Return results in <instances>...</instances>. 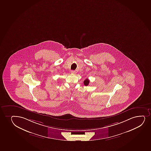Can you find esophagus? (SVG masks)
I'll return each mask as SVG.
<instances>
[{
	"mask_svg": "<svg viewBox=\"0 0 151 151\" xmlns=\"http://www.w3.org/2000/svg\"><path fill=\"white\" fill-rule=\"evenodd\" d=\"M70 72H71L72 74H76V71H75V70H71Z\"/></svg>",
	"mask_w": 151,
	"mask_h": 151,
	"instance_id": "34e87169",
	"label": "esophagus"
}]
</instances>
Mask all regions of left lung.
Returning <instances> with one entry per match:
<instances>
[{
    "instance_id": "8db88e82",
    "label": "left lung",
    "mask_w": 151,
    "mask_h": 151,
    "mask_svg": "<svg viewBox=\"0 0 151 151\" xmlns=\"http://www.w3.org/2000/svg\"><path fill=\"white\" fill-rule=\"evenodd\" d=\"M89 83H90V81H89V80L88 78H86V80L84 81V82H83V83H84V85L85 86H88V84H89Z\"/></svg>"
}]
</instances>
